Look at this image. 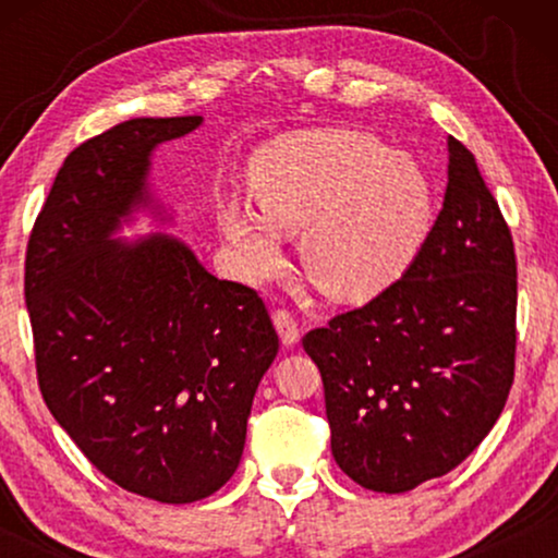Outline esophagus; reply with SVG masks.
<instances>
[{"label": "esophagus", "instance_id": "obj_1", "mask_svg": "<svg viewBox=\"0 0 558 558\" xmlns=\"http://www.w3.org/2000/svg\"><path fill=\"white\" fill-rule=\"evenodd\" d=\"M274 325H277V332L281 338V345L284 348H294L296 342H300V325H296V319L292 312L287 310H277L274 312Z\"/></svg>", "mask_w": 558, "mask_h": 558}]
</instances>
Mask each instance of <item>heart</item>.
I'll use <instances>...</instances> for the list:
<instances>
[{
    "label": "heart",
    "mask_w": 558,
    "mask_h": 558,
    "mask_svg": "<svg viewBox=\"0 0 558 558\" xmlns=\"http://www.w3.org/2000/svg\"><path fill=\"white\" fill-rule=\"evenodd\" d=\"M258 214L228 201L218 226L248 279L281 264V235H300L312 284L340 302H368L403 277L432 228V187L414 157L345 129H304L251 157Z\"/></svg>",
    "instance_id": "obj_1"
}]
</instances>
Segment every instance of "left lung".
Returning <instances> with one entry per match:
<instances>
[{
	"mask_svg": "<svg viewBox=\"0 0 558 558\" xmlns=\"http://www.w3.org/2000/svg\"><path fill=\"white\" fill-rule=\"evenodd\" d=\"M447 193L403 277L304 335L332 457L376 493L447 475L498 422L515 368V251L475 157L447 140Z\"/></svg>",
	"mask_w": 558,
	"mask_h": 558,
	"instance_id": "1",
	"label": "left lung"
}]
</instances>
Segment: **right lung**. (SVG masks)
<instances>
[{"label":"right lung","instance_id":"right-lung-1","mask_svg":"<svg viewBox=\"0 0 558 558\" xmlns=\"http://www.w3.org/2000/svg\"><path fill=\"white\" fill-rule=\"evenodd\" d=\"M203 117L129 119L65 157L27 243L37 380L83 454L129 493L203 500L239 468L258 380L279 350L254 289L213 277L170 233L119 239L159 144Z\"/></svg>","mask_w":558,"mask_h":558}]
</instances>
